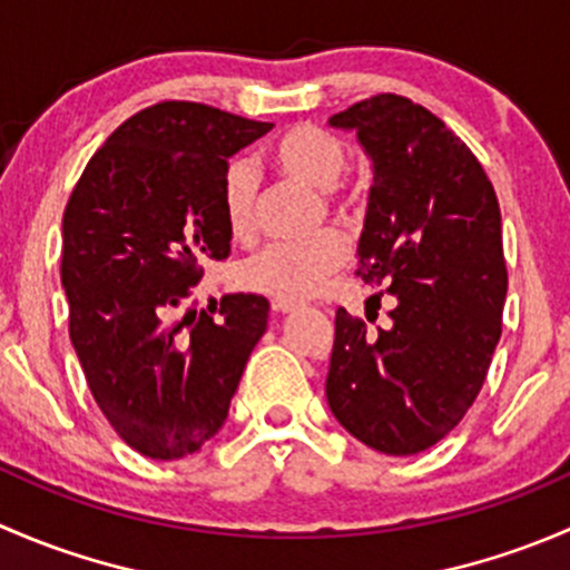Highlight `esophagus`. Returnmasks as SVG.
<instances>
[{
	"label": "esophagus",
	"mask_w": 570,
	"mask_h": 570,
	"mask_svg": "<svg viewBox=\"0 0 570 570\" xmlns=\"http://www.w3.org/2000/svg\"><path fill=\"white\" fill-rule=\"evenodd\" d=\"M295 308H297V303H292V301H273L275 314H289V312H295Z\"/></svg>",
	"instance_id": "esophagus-1"
}]
</instances>
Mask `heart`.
<instances>
[{"instance_id": "1", "label": "heart", "mask_w": 570, "mask_h": 570, "mask_svg": "<svg viewBox=\"0 0 570 570\" xmlns=\"http://www.w3.org/2000/svg\"><path fill=\"white\" fill-rule=\"evenodd\" d=\"M269 159L281 174L317 187L322 198L336 209L342 206L336 184L347 170L350 157L342 140L331 131L312 124L292 126L269 148ZM256 193L258 184L250 163L245 159L228 163L220 181V206L234 237H245L253 228ZM344 256H347V245L336 232H317L303 239H281L245 258L237 269V281L243 289L295 303L314 295L322 278L342 267Z\"/></svg>"}]
</instances>
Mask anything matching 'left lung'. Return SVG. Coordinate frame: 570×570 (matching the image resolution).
Returning <instances> with one entry per match:
<instances>
[{
	"mask_svg": "<svg viewBox=\"0 0 570 570\" xmlns=\"http://www.w3.org/2000/svg\"><path fill=\"white\" fill-rule=\"evenodd\" d=\"M327 124L353 129L372 163L355 275L396 297L377 333L336 312L327 405L372 450L416 455L458 428L502 336L499 200L461 137L405 96H372Z\"/></svg>",
	"mask_w": 570,
	"mask_h": 570,
	"instance_id": "obj_1",
	"label": "left lung"
}]
</instances>
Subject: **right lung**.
Instances as JSON below:
<instances>
[{
  "label": "right lung",
  "instance_id": "obj_1",
  "mask_svg": "<svg viewBox=\"0 0 570 570\" xmlns=\"http://www.w3.org/2000/svg\"><path fill=\"white\" fill-rule=\"evenodd\" d=\"M269 129L195 101L146 107L107 137L68 198L60 278L71 344L115 433L154 461L193 455L223 428L267 331L262 295L198 312L193 286L200 264L232 253L228 157Z\"/></svg>",
  "mask_w": 570,
  "mask_h": 570
}]
</instances>
